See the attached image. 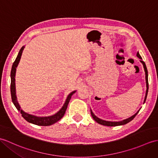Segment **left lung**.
Instances as JSON below:
<instances>
[{"instance_id": "obj_1", "label": "left lung", "mask_w": 158, "mask_h": 158, "mask_svg": "<svg viewBox=\"0 0 158 158\" xmlns=\"http://www.w3.org/2000/svg\"><path fill=\"white\" fill-rule=\"evenodd\" d=\"M137 56L140 58L141 60L140 62L142 63L143 66V68H144V71L145 73V81H146V87H147V89H146V93H145V99H144V102H143V104L145 102V100L147 99V96H148V89H149V84H148V69H147L146 67V65L145 62L142 60V58L140 56V54H139V52H137ZM141 109H139V110L134 115H133L132 116L129 117V118H128L125 120H121V121H118V122H112V121H107V120H102L100 119V118H98L96 115L94 114V112H92L91 109V114L93 118L94 119L95 121H96V122L99 124H102V125H104V126H108V127H116V126H120V125H124V124H126L127 123H129L130 121H131L133 120L136 115L138 114V112H139Z\"/></svg>"}]
</instances>
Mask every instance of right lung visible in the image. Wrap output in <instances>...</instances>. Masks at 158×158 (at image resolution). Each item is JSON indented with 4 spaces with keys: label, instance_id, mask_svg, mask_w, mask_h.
Here are the masks:
<instances>
[{
    "label": "right lung",
    "instance_id": "obj_1",
    "mask_svg": "<svg viewBox=\"0 0 158 158\" xmlns=\"http://www.w3.org/2000/svg\"><path fill=\"white\" fill-rule=\"evenodd\" d=\"M24 48H25V46H22V48L20 49L15 60V62H13L11 71H10V81H10V94H11V98H12L13 103L18 110L21 112L22 116H23V118L27 121V122L36 124V125H39V126L52 125V124L58 122V120H60L62 117H63V116L64 115V113L66 112V110L67 108L69 101H70L71 98V96L76 92L77 91L76 90L73 91L71 93H70L68 95V96L67 99H66V101L64 102V104H63V106H62V107L59 110V111H58L56 114H54L52 116H37L33 114H30L25 112L24 110H23L21 108L19 102L17 101V98L16 96L15 74H16V69L18 64H19V62L20 61L22 52H23Z\"/></svg>",
    "mask_w": 158,
    "mask_h": 158
}]
</instances>
